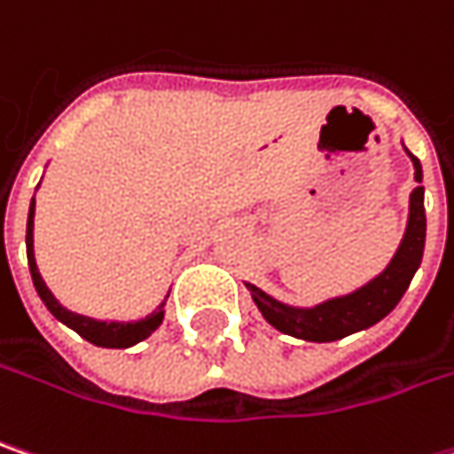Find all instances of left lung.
Here are the masks:
<instances>
[{
	"label": "left lung",
	"instance_id": "8db88e82",
	"mask_svg": "<svg viewBox=\"0 0 454 454\" xmlns=\"http://www.w3.org/2000/svg\"><path fill=\"white\" fill-rule=\"evenodd\" d=\"M411 156V153H409ZM413 176L421 182V164L411 156ZM424 236H427V215H424V187H413L411 205H409V226L403 233V241L398 247L395 256L390 259L386 272L372 282H367L352 295L333 298L329 303L316 308H290L278 303L275 298L264 295L259 287L247 285L252 293L254 303L262 310V316L282 333L306 339V341H333L341 336L362 332L380 318H386L403 293L411 285L413 272L421 264L424 254Z\"/></svg>",
	"mask_w": 454,
	"mask_h": 454
}]
</instances>
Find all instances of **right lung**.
<instances>
[{"instance_id":"add662e5","label":"right lung","mask_w":454,"mask_h":454,"mask_svg":"<svg viewBox=\"0 0 454 454\" xmlns=\"http://www.w3.org/2000/svg\"><path fill=\"white\" fill-rule=\"evenodd\" d=\"M33 215H35V198H33V202H30V213H27V233H25V244H27V264H30L33 285H35V290H38L41 301L45 303V308H48V310L61 321V324H67L68 329H74L79 336H84L87 341H92V344H97V347H110V349H125V347H133V344L144 341L146 336H151V332H156V329L161 326L167 301L156 308L151 316L141 318V321H136V324H115V321H110V324H107V321H94V318H84V316L71 313V310H67V308L61 306V303L53 298V293L45 287L41 272H38V267H35V256H33Z\"/></svg>"}]
</instances>
